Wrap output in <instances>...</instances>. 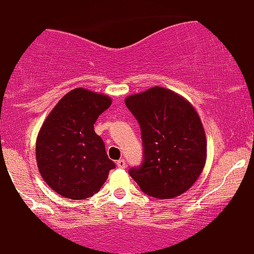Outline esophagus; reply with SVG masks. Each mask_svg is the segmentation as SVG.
<instances>
[{
  "mask_svg": "<svg viewBox=\"0 0 254 254\" xmlns=\"http://www.w3.org/2000/svg\"><path fill=\"white\" fill-rule=\"evenodd\" d=\"M117 165L120 169H124V168H127V162H125V159H119V161H117Z\"/></svg>",
  "mask_w": 254,
  "mask_h": 254,
  "instance_id": "34e87169",
  "label": "esophagus"
}]
</instances>
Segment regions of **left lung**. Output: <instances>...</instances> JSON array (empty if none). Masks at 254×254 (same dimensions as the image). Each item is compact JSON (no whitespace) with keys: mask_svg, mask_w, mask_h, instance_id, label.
I'll return each mask as SVG.
<instances>
[{"mask_svg":"<svg viewBox=\"0 0 254 254\" xmlns=\"http://www.w3.org/2000/svg\"><path fill=\"white\" fill-rule=\"evenodd\" d=\"M137 120L143 161L129 174L146 194L169 199L188 191L205 163L207 143L201 119L185 98L154 86L127 97Z\"/></svg>","mask_w":254,"mask_h":254,"instance_id":"left-lung-1","label":"left lung"}]
</instances>
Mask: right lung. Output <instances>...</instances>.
<instances>
[{
    "mask_svg": "<svg viewBox=\"0 0 254 254\" xmlns=\"http://www.w3.org/2000/svg\"><path fill=\"white\" fill-rule=\"evenodd\" d=\"M108 96L74 89L56 105L36 140V161L47 185L61 196L84 199L100 191L116 164L93 130Z\"/></svg>",
    "mask_w": 254,
    "mask_h": 254,
    "instance_id": "add662e5",
    "label": "right lung"
}]
</instances>
